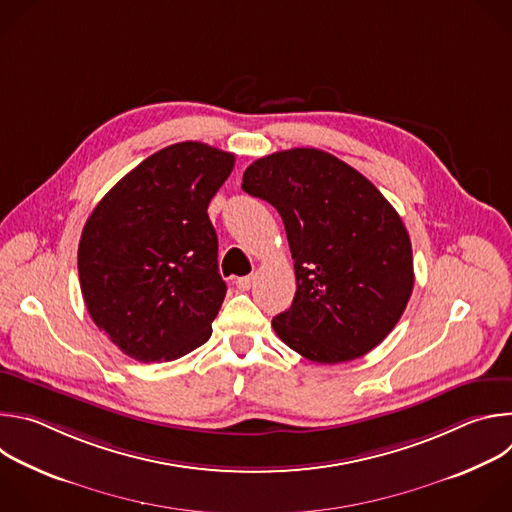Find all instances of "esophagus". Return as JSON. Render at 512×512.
I'll return each mask as SVG.
<instances>
[{
    "instance_id": "obj_1",
    "label": "esophagus",
    "mask_w": 512,
    "mask_h": 512,
    "mask_svg": "<svg viewBox=\"0 0 512 512\" xmlns=\"http://www.w3.org/2000/svg\"><path fill=\"white\" fill-rule=\"evenodd\" d=\"M235 283H237V287H239L241 291H247V289H251V285L255 283V275H245V277H239Z\"/></svg>"
}]
</instances>
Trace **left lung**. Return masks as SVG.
Listing matches in <instances>:
<instances>
[{"label":"left lung","mask_w":512,"mask_h":512,"mask_svg":"<svg viewBox=\"0 0 512 512\" xmlns=\"http://www.w3.org/2000/svg\"><path fill=\"white\" fill-rule=\"evenodd\" d=\"M243 190L277 208L294 259L296 296L275 334L320 364L348 362L381 344L413 291L409 233L360 172L316 148L253 162Z\"/></svg>","instance_id":"1"}]
</instances>
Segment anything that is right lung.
<instances>
[{
	"label": "right lung",
	"instance_id": "add662e5",
	"mask_svg": "<svg viewBox=\"0 0 512 512\" xmlns=\"http://www.w3.org/2000/svg\"><path fill=\"white\" fill-rule=\"evenodd\" d=\"M235 154L168 145L125 174L87 218L79 279L93 322L139 362L176 360L212 334L227 283L208 204Z\"/></svg>",
	"mask_w": 512,
	"mask_h": 512
}]
</instances>
